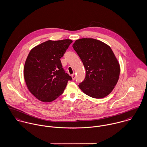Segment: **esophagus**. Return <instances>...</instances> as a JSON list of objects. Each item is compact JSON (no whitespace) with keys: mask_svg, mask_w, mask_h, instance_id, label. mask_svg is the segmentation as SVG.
Here are the masks:
<instances>
[{"mask_svg":"<svg viewBox=\"0 0 147 147\" xmlns=\"http://www.w3.org/2000/svg\"><path fill=\"white\" fill-rule=\"evenodd\" d=\"M72 80H74L75 79V78H76V76H75V74H73L72 75Z\"/></svg>","mask_w":147,"mask_h":147,"instance_id":"34e87169","label":"esophagus"}]
</instances>
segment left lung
<instances>
[{
    "instance_id": "8db88e82",
    "label": "left lung",
    "mask_w": 147,
    "mask_h": 147,
    "mask_svg": "<svg viewBox=\"0 0 147 147\" xmlns=\"http://www.w3.org/2000/svg\"><path fill=\"white\" fill-rule=\"evenodd\" d=\"M72 47L84 64L86 75L79 88L86 95L102 98L117 83L120 65L113 51L105 43L93 38L76 40Z\"/></svg>"
}]
</instances>
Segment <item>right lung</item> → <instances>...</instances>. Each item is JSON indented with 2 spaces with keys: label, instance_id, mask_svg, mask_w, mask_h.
<instances>
[{
  "label": "right lung",
  "instance_id": "right-lung-1",
  "mask_svg": "<svg viewBox=\"0 0 147 147\" xmlns=\"http://www.w3.org/2000/svg\"><path fill=\"white\" fill-rule=\"evenodd\" d=\"M71 40L43 42L33 48L25 61L24 76L30 93L42 102H51L63 93L72 78L62 67L61 58Z\"/></svg>",
  "mask_w": 147,
  "mask_h": 147
}]
</instances>
